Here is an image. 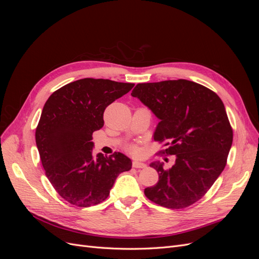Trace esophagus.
Returning <instances> with one entry per match:
<instances>
[{"instance_id":"1","label":"esophagus","mask_w":259,"mask_h":259,"mask_svg":"<svg viewBox=\"0 0 259 259\" xmlns=\"http://www.w3.org/2000/svg\"><path fill=\"white\" fill-rule=\"evenodd\" d=\"M147 165L145 163H142V162H138V161H134L133 162V167L135 168H145Z\"/></svg>"}]
</instances>
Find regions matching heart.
<instances>
[{"label": "heart", "mask_w": 259, "mask_h": 259, "mask_svg": "<svg viewBox=\"0 0 259 259\" xmlns=\"http://www.w3.org/2000/svg\"><path fill=\"white\" fill-rule=\"evenodd\" d=\"M132 150H133V152H134L135 154H138V153H140V151H142V150H140V148H139V147H137V146H134V147H133V148H132Z\"/></svg>", "instance_id": "heart-1"}]
</instances>
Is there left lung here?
<instances>
[{
  "mask_svg": "<svg viewBox=\"0 0 259 259\" xmlns=\"http://www.w3.org/2000/svg\"><path fill=\"white\" fill-rule=\"evenodd\" d=\"M159 117L155 142L167 147L159 153L176 155L168 169L152 163L159 182L145 189L155 204L186 208L205 195L222 174L232 145L233 132L217 94L188 80L139 83L132 92Z\"/></svg>",
  "mask_w": 259,
  "mask_h": 259,
  "instance_id": "1",
  "label": "left lung"
}]
</instances>
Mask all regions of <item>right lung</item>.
<instances>
[{"label":"right lung","instance_id":"right-lung-1","mask_svg":"<svg viewBox=\"0 0 259 259\" xmlns=\"http://www.w3.org/2000/svg\"><path fill=\"white\" fill-rule=\"evenodd\" d=\"M134 85L86 77L66 84L46 100L35 143L46 177L70 204H99L116 177L132 168L131 159L120 152L94 154L92 135L104 126L106 108Z\"/></svg>","mask_w":259,"mask_h":259}]
</instances>
